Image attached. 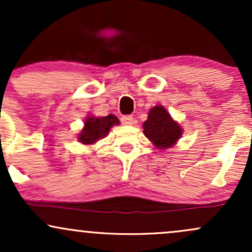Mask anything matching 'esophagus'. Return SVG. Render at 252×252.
<instances>
[{
  "label": "esophagus",
  "mask_w": 252,
  "mask_h": 252,
  "mask_svg": "<svg viewBox=\"0 0 252 252\" xmlns=\"http://www.w3.org/2000/svg\"><path fill=\"white\" fill-rule=\"evenodd\" d=\"M121 122H122L124 126H131V124L134 123V118H132V116H123L121 118Z\"/></svg>",
  "instance_id": "34e87169"
}]
</instances>
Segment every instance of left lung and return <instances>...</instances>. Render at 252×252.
<instances>
[{
	"instance_id": "obj_1",
	"label": "left lung",
	"mask_w": 252,
	"mask_h": 252,
	"mask_svg": "<svg viewBox=\"0 0 252 252\" xmlns=\"http://www.w3.org/2000/svg\"><path fill=\"white\" fill-rule=\"evenodd\" d=\"M184 129L172 118L163 105H155L143 123V134L158 149L172 148L181 138Z\"/></svg>"
}]
</instances>
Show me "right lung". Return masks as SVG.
Masks as SVG:
<instances>
[{
  "instance_id": "1",
  "label": "right lung",
  "mask_w": 252,
  "mask_h": 252,
  "mask_svg": "<svg viewBox=\"0 0 252 252\" xmlns=\"http://www.w3.org/2000/svg\"><path fill=\"white\" fill-rule=\"evenodd\" d=\"M118 124H120V120L115 115H108L105 117H96L94 115H89L84 121V126L78 134L77 138L80 143L91 146L100 138L105 137L109 134L110 129Z\"/></svg>"
}]
</instances>
